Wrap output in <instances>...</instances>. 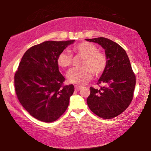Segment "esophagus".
Here are the masks:
<instances>
[{"mask_svg":"<svg viewBox=\"0 0 151 151\" xmlns=\"http://www.w3.org/2000/svg\"><path fill=\"white\" fill-rule=\"evenodd\" d=\"M81 88H82L81 86H78V85H76L75 86V90L77 91H79L80 90H81Z\"/></svg>","mask_w":151,"mask_h":151,"instance_id":"esophagus-1","label":"esophagus"}]
</instances>
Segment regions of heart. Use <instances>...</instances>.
I'll return each mask as SVG.
<instances>
[{
	"instance_id": "obj_1",
	"label": "heart",
	"mask_w": 151,
	"mask_h": 151,
	"mask_svg": "<svg viewBox=\"0 0 151 151\" xmlns=\"http://www.w3.org/2000/svg\"><path fill=\"white\" fill-rule=\"evenodd\" d=\"M72 51L82 57L79 64L80 67L74 68L68 72L69 82L82 85L89 81L93 73L98 76L106 69L107 58L104 53L98 51V47L88 42H82L74 45ZM57 64L62 69H67L72 63V56L69 51L64 50L57 57Z\"/></svg>"
}]
</instances>
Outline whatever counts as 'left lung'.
I'll return each mask as SVG.
<instances>
[{
    "label": "left lung",
    "mask_w": 151,
    "mask_h": 151,
    "mask_svg": "<svg viewBox=\"0 0 151 151\" xmlns=\"http://www.w3.org/2000/svg\"><path fill=\"white\" fill-rule=\"evenodd\" d=\"M98 43L105 50L107 66L97 84L100 89L90 87L86 102L91 111L103 119H111L128 108L133 98L135 75L124 49L108 38L86 39Z\"/></svg>",
    "instance_id": "8db88e82"
}]
</instances>
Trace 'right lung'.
<instances>
[{
	"label": "right lung",
	"mask_w": 151,
	"mask_h": 151,
	"mask_svg": "<svg viewBox=\"0 0 151 151\" xmlns=\"http://www.w3.org/2000/svg\"><path fill=\"white\" fill-rule=\"evenodd\" d=\"M75 40L45 41L24 53L14 76L15 91L29 114L44 122L57 120L67 110L73 84L63 85L57 57Z\"/></svg>",
	"instance_id": "1"
}]
</instances>
